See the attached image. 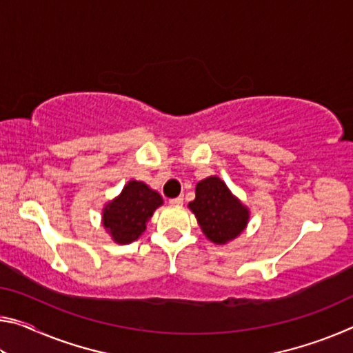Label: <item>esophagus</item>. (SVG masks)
<instances>
[{
  "instance_id": "34e87169",
  "label": "esophagus",
  "mask_w": 353,
  "mask_h": 353,
  "mask_svg": "<svg viewBox=\"0 0 353 353\" xmlns=\"http://www.w3.org/2000/svg\"><path fill=\"white\" fill-rule=\"evenodd\" d=\"M170 204H172V205H182L183 204V196H177V198L170 199Z\"/></svg>"
}]
</instances>
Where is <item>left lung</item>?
<instances>
[{
    "label": "left lung",
    "mask_w": 353,
    "mask_h": 353,
    "mask_svg": "<svg viewBox=\"0 0 353 353\" xmlns=\"http://www.w3.org/2000/svg\"><path fill=\"white\" fill-rule=\"evenodd\" d=\"M188 207L198 219L201 230L214 244L235 240L249 221V208L216 176L198 182L196 198Z\"/></svg>",
    "instance_id": "left-lung-1"
}]
</instances>
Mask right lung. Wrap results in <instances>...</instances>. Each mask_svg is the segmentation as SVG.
I'll return each mask as SVG.
<instances>
[{"instance_id": "right-lung-1", "label": "right lung", "mask_w": 353, "mask_h": 353, "mask_svg": "<svg viewBox=\"0 0 353 353\" xmlns=\"http://www.w3.org/2000/svg\"><path fill=\"white\" fill-rule=\"evenodd\" d=\"M162 204L157 191L143 182L129 181L119 196L103 208V225L113 241L129 244L139 240L155 208Z\"/></svg>"}]
</instances>
